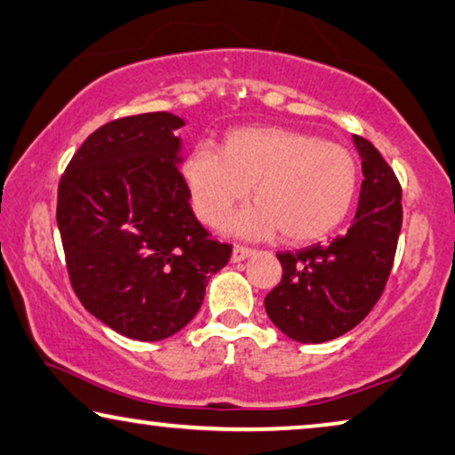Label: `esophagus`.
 Here are the masks:
<instances>
[{"instance_id": "1", "label": "esophagus", "mask_w": 455, "mask_h": 455, "mask_svg": "<svg viewBox=\"0 0 455 455\" xmlns=\"http://www.w3.org/2000/svg\"><path fill=\"white\" fill-rule=\"evenodd\" d=\"M255 251L249 249V247H243V245H235L233 247V253H230V261L233 263H239V261H245L247 257L253 255Z\"/></svg>"}]
</instances>
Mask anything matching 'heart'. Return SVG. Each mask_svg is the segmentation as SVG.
Listing matches in <instances>:
<instances>
[{
  "instance_id": "obj_1",
  "label": "heart",
  "mask_w": 455,
  "mask_h": 455,
  "mask_svg": "<svg viewBox=\"0 0 455 455\" xmlns=\"http://www.w3.org/2000/svg\"><path fill=\"white\" fill-rule=\"evenodd\" d=\"M184 178L202 222L220 225L253 186L255 206L230 228L243 236L280 230L288 243H310L347 219L359 188L354 153L337 142L280 126L228 132L220 151L200 145L184 161Z\"/></svg>"
}]
</instances>
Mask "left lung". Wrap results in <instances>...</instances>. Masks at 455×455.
Returning <instances> with one entry per match:
<instances>
[{"mask_svg":"<svg viewBox=\"0 0 455 455\" xmlns=\"http://www.w3.org/2000/svg\"><path fill=\"white\" fill-rule=\"evenodd\" d=\"M362 192L354 225L329 245L277 253L282 280L266 296L271 323L300 343H324L357 327L384 292L403 227V189L370 140L354 134Z\"/></svg>","mask_w":455,"mask_h":455,"instance_id":"obj_1","label":"left lung"}]
</instances>
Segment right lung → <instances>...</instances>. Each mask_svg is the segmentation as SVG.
<instances>
[{
  "mask_svg": "<svg viewBox=\"0 0 455 455\" xmlns=\"http://www.w3.org/2000/svg\"><path fill=\"white\" fill-rule=\"evenodd\" d=\"M184 124L169 112L108 122L59 181L57 225L71 286L93 316L137 341L184 329L233 251L189 206L175 137Z\"/></svg>",
  "mask_w": 455,
  "mask_h": 455,
  "instance_id": "obj_1",
  "label": "right lung"
}]
</instances>
